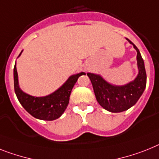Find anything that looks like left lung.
Segmentation results:
<instances>
[{"label":"left lung","mask_w":159,"mask_h":159,"mask_svg":"<svg viewBox=\"0 0 159 159\" xmlns=\"http://www.w3.org/2000/svg\"><path fill=\"white\" fill-rule=\"evenodd\" d=\"M137 51L138 75L133 82L125 86H113L100 75L88 73L91 81L96 99L101 106L111 112H122L129 109L138 101L146 86V73L144 61L134 43L126 39Z\"/></svg>","instance_id":"1"}]
</instances>
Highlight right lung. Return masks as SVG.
I'll list each match as a JSON object with an SVG mask.
<instances>
[{"mask_svg":"<svg viewBox=\"0 0 159 159\" xmlns=\"http://www.w3.org/2000/svg\"><path fill=\"white\" fill-rule=\"evenodd\" d=\"M22 52V51L18 57ZM83 74L86 73H80L70 76L63 86L52 94L44 97H34L24 93L20 89L15 64L14 69V90L20 103L32 116L43 120H54L64 113L69 104V97L73 86L78 77Z\"/></svg>","mask_w":159,"mask_h":159,"instance_id":"right-lung-1","label":"right lung"}]
</instances>
